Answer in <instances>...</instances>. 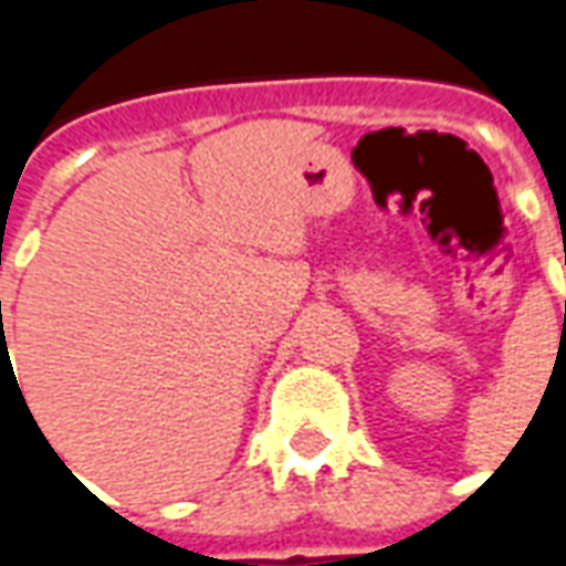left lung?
<instances>
[{
  "label": "left lung",
  "instance_id": "1",
  "mask_svg": "<svg viewBox=\"0 0 566 566\" xmlns=\"http://www.w3.org/2000/svg\"><path fill=\"white\" fill-rule=\"evenodd\" d=\"M564 261H566V255H564Z\"/></svg>",
  "mask_w": 566,
  "mask_h": 566
}]
</instances>
